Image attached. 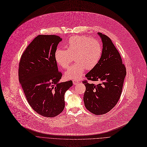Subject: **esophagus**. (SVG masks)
I'll return each instance as SVG.
<instances>
[{
	"instance_id": "34e87169",
	"label": "esophagus",
	"mask_w": 147,
	"mask_h": 147,
	"mask_svg": "<svg viewBox=\"0 0 147 147\" xmlns=\"http://www.w3.org/2000/svg\"><path fill=\"white\" fill-rule=\"evenodd\" d=\"M73 84H74V85H76V84H78L79 83V82L74 80H73Z\"/></svg>"
}]
</instances>
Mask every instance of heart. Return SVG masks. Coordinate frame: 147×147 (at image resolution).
<instances>
[{
  "label": "heart",
  "instance_id": "b5f03b06",
  "mask_svg": "<svg viewBox=\"0 0 147 147\" xmlns=\"http://www.w3.org/2000/svg\"><path fill=\"white\" fill-rule=\"evenodd\" d=\"M67 50L57 49L54 58L63 68L69 66L74 57L76 63L65 73L67 79L77 80L83 75L86 68H94L102 56V45L98 40L83 36H73L66 45Z\"/></svg>",
  "mask_w": 147,
  "mask_h": 147
}]
</instances>
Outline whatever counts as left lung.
<instances>
[{"mask_svg":"<svg viewBox=\"0 0 147 147\" xmlns=\"http://www.w3.org/2000/svg\"><path fill=\"white\" fill-rule=\"evenodd\" d=\"M102 43V56L98 64L86 74V78L99 81L97 85L84 82L86 90L83 101L86 109L95 115L110 111L116 105L121 94L126 68L119 52L107 36L98 33Z\"/></svg>","mask_w":147,"mask_h":147,"instance_id":"8db88e82","label":"left lung"}]
</instances>
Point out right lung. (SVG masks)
<instances>
[{"mask_svg":"<svg viewBox=\"0 0 147 147\" xmlns=\"http://www.w3.org/2000/svg\"><path fill=\"white\" fill-rule=\"evenodd\" d=\"M56 35H38L30 43L21 56L19 64V82L27 101L38 114L46 117L57 116L65 107L64 94L73 82H59L54 58L58 43Z\"/></svg>","mask_w":147,"mask_h":147,"instance_id":"obj_1","label":"right lung"}]
</instances>
